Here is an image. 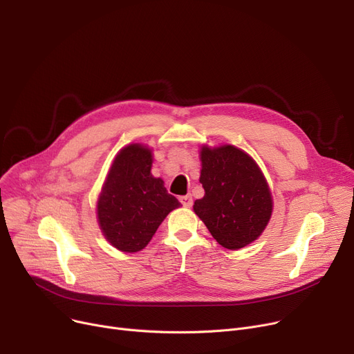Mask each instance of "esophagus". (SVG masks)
<instances>
[{
	"label": "esophagus",
	"mask_w": 354,
	"mask_h": 354,
	"mask_svg": "<svg viewBox=\"0 0 354 354\" xmlns=\"http://www.w3.org/2000/svg\"><path fill=\"white\" fill-rule=\"evenodd\" d=\"M180 202H182V205H183L185 208H191V207H192V203H194V201H192V196H191V195L180 196Z\"/></svg>",
	"instance_id": "obj_1"
}]
</instances>
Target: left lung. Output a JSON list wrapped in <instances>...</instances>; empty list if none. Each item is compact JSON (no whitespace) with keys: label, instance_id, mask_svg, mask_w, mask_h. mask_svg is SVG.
<instances>
[{"label":"left lung","instance_id":"1","mask_svg":"<svg viewBox=\"0 0 354 354\" xmlns=\"http://www.w3.org/2000/svg\"><path fill=\"white\" fill-rule=\"evenodd\" d=\"M205 191L194 203L216 243L228 250L251 244L266 230L272 212L268 183L255 160L232 145L201 149Z\"/></svg>","mask_w":354,"mask_h":354}]
</instances>
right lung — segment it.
Listing matches in <instances>:
<instances>
[{
    "label": "right lung",
    "mask_w": 354,
    "mask_h": 354,
    "mask_svg": "<svg viewBox=\"0 0 354 354\" xmlns=\"http://www.w3.org/2000/svg\"><path fill=\"white\" fill-rule=\"evenodd\" d=\"M152 151L133 143L111 163L97 201V219L109 243L124 252H138L152 239L162 221L180 202L151 174Z\"/></svg>",
    "instance_id": "1"
}]
</instances>
